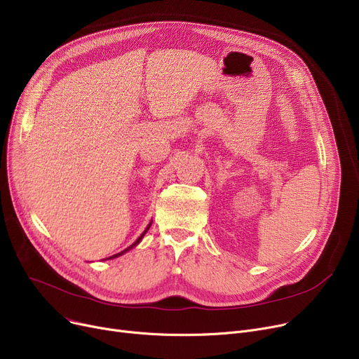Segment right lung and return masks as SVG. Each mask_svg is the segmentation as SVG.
<instances>
[{
	"label": "right lung",
	"mask_w": 359,
	"mask_h": 359,
	"mask_svg": "<svg viewBox=\"0 0 359 359\" xmlns=\"http://www.w3.org/2000/svg\"><path fill=\"white\" fill-rule=\"evenodd\" d=\"M149 227H151V222H149V224H148V225H147V229H145V230H144V233H142V234H141V236H140V237H138V238H137V241H135V243H134V244H130V246H129V248H128V249H125V250H122V252H121V253H116V255H113V256H110V257H106V260H109V259H115V257H119V256H122V255H123V253H126V252H128V250H130V249H132V248H135V246H137V244H138V243H140V241H141V240H142V237H144V236H145V233H147V231H148V230H149Z\"/></svg>",
	"instance_id": "add662e5"
}]
</instances>
